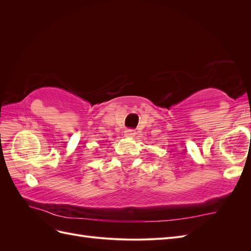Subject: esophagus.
I'll list each match as a JSON object with an SVG mask.
<instances>
[{"mask_svg": "<svg viewBox=\"0 0 251 251\" xmlns=\"http://www.w3.org/2000/svg\"><path fill=\"white\" fill-rule=\"evenodd\" d=\"M136 132L134 130H126L125 132V135L126 136V137H133V136H135Z\"/></svg>", "mask_w": 251, "mask_h": 251, "instance_id": "1", "label": "esophagus"}]
</instances>
